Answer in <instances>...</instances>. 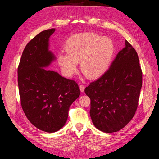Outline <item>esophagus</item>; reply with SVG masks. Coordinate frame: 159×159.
<instances>
[{
    "mask_svg": "<svg viewBox=\"0 0 159 159\" xmlns=\"http://www.w3.org/2000/svg\"><path fill=\"white\" fill-rule=\"evenodd\" d=\"M79 88H80V90L81 92H84V89H85V86H84V85L80 84V86H79Z\"/></svg>",
    "mask_w": 159,
    "mask_h": 159,
    "instance_id": "obj_1",
    "label": "esophagus"
}]
</instances>
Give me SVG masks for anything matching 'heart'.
Segmentation results:
<instances>
[{
	"label": "heart",
	"instance_id": "1",
	"mask_svg": "<svg viewBox=\"0 0 159 159\" xmlns=\"http://www.w3.org/2000/svg\"><path fill=\"white\" fill-rule=\"evenodd\" d=\"M66 53L58 56L63 73L72 77L77 72L78 62L82 72L91 79L101 77L109 67L114 54L112 40L94 33H84L72 36L65 46Z\"/></svg>",
	"mask_w": 159,
	"mask_h": 159
}]
</instances>
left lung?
<instances>
[{
  "label": "left lung",
  "instance_id": "8db88e82",
  "mask_svg": "<svg viewBox=\"0 0 159 159\" xmlns=\"http://www.w3.org/2000/svg\"><path fill=\"white\" fill-rule=\"evenodd\" d=\"M142 84L138 55L126 40L109 70L85 88L91 99L89 114L95 127L113 133L126 126L135 114Z\"/></svg>",
  "mask_w": 159,
  "mask_h": 159
}]
</instances>
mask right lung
Returning <instances> with one entry per match:
<instances>
[{"instance_id": "obj_1", "label": "right lung", "mask_w": 159, "mask_h": 159, "mask_svg": "<svg viewBox=\"0 0 159 159\" xmlns=\"http://www.w3.org/2000/svg\"><path fill=\"white\" fill-rule=\"evenodd\" d=\"M55 29L40 32L25 47L18 67V85L22 110L30 122L48 133L61 129L70 107L80 95L76 82L45 68L56 60L49 50Z\"/></svg>"}]
</instances>
